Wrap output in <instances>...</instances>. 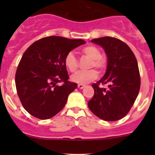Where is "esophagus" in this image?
<instances>
[{"mask_svg": "<svg viewBox=\"0 0 155 155\" xmlns=\"http://www.w3.org/2000/svg\"><path fill=\"white\" fill-rule=\"evenodd\" d=\"M78 88H80V89H82V88H84V87H85V85L83 84H78Z\"/></svg>", "mask_w": 155, "mask_h": 155, "instance_id": "obj_1", "label": "esophagus"}]
</instances>
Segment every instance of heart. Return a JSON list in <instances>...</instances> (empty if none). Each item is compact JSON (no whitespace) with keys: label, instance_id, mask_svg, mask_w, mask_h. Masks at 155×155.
<instances>
[{"label":"heart","instance_id":"1","mask_svg":"<svg viewBox=\"0 0 155 155\" xmlns=\"http://www.w3.org/2000/svg\"><path fill=\"white\" fill-rule=\"evenodd\" d=\"M81 53L84 57L91 59L88 68H95L99 73H102L105 71L107 62L102 57V52L98 47L93 45H87L82 48ZM64 63L66 68L71 73H74L78 69V61L72 52H70L65 56ZM96 78V71L91 69L86 71H79L72 75L71 80L78 84H86L95 80Z\"/></svg>","mask_w":155,"mask_h":155}]
</instances>
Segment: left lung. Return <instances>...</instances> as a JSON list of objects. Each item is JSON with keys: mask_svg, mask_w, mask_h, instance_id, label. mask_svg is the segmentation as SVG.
<instances>
[{"mask_svg": "<svg viewBox=\"0 0 155 155\" xmlns=\"http://www.w3.org/2000/svg\"><path fill=\"white\" fill-rule=\"evenodd\" d=\"M91 42L104 48L108 65L103 78L92 84L94 93L88 108L105 121L121 120L130 112L140 87L137 59L130 48L116 38L105 36ZM105 84L107 90L101 87Z\"/></svg>", "mask_w": 155, "mask_h": 155, "instance_id": "obj_1", "label": "left lung"}]
</instances>
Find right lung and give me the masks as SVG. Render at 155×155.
I'll return each instance as SVG.
<instances>
[{
	"label": "right lung",
	"mask_w": 155,
	"mask_h": 155,
	"mask_svg": "<svg viewBox=\"0 0 155 155\" xmlns=\"http://www.w3.org/2000/svg\"><path fill=\"white\" fill-rule=\"evenodd\" d=\"M83 39L47 36L33 42L18 66L15 85L23 107L40 120L52 118L64 107L78 84L68 81L64 57ZM61 83V85H59Z\"/></svg>",
	"instance_id": "right-lung-1"
}]
</instances>
